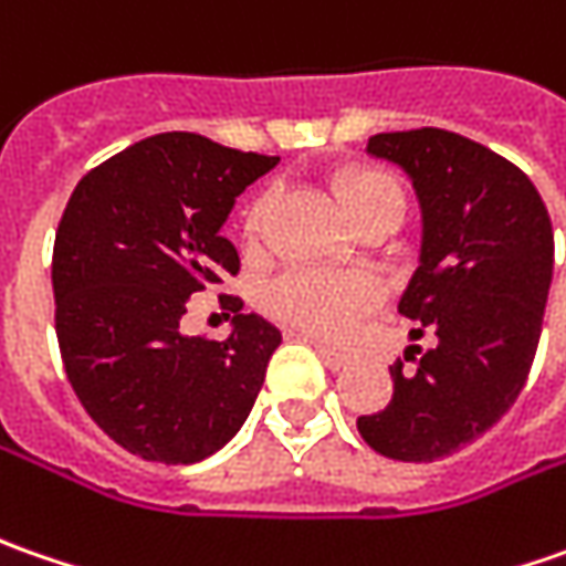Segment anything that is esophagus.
Wrapping results in <instances>:
<instances>
[{"instance_id":"obj_1","label":"esophagus","mask_w":566,"mask_h":566,"mask_svg":"<svg viewBox=\"0 0 566 566\" xmlns=\"http://www.w3.org/2000/svg\"><path fill=\"white\" fill-rule=\"evenodd\" d=\"M310 344H313V347H316V354H319L322 357V363H325V366H328V369H344V366H347V357H344V354H338V350H335V347H328V344H322V342H313V338H310Z\"/></svg>"}]
</instances>
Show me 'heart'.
I'll list each match as a JSON object with an SVG mask.
<instances>
[{
	"label": "heart",
	"instance_id": "b5f03b06",
	"mask_svg": "<svg viewBox=\"0 0 566 566\" xmlns=\"http://www.w3.org/2000/svg\"><path fill=\"white\" fill-rule=\"evenodd\" d=\"M338 200H342L347 219L357 224L366 216L400 206L403 209V193L400 187L381 175V171H354L338 185ZM265 200L253 206L250 212V231H256L260 216H263ZM381 291L376 279L363 272H325V269H297L287 272L279 282L269 287V306L275 316L284 322L306 328L322 338H344L363 313H369L379 303Z\"/></svg>",
	"mask_w": 566,
	"mask_h": 566
}]
</instances>
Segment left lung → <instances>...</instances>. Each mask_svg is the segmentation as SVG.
<instances>
[{
  "label": "left lung",
  "mask_w": 566,
  "mask_h": 566,
  "mask_svg": "<svg viewBox=\"0 0 566 566\" xmlns=\"http://www.w3.org/2000/svg\"><path fill=\"white\" fill-rule=\"evenodd\" d=\"M366 156L398 166L417 193L419 265L398 310L436 344L417 373L391 366L395 398L357 419V429L385 458L429 463L489 432L523 391L552 287L555 234L533 181L460 134H376Z\"/></svg>",
  "instance_id": "8db88e82"
}]
</instances>
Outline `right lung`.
I'll list each match as a JSON object with an SVG mask.
<instances>
[{"label": "right lung", "mask_w": 566, "mask_h": 566, "mask_svg": "<svg viewBox=\"0 0 566 566\" xmlns=\"http://www.w3.org/2000/svg\"><path fill=\"white\" fill-rule=\"evenodd\" d=\"M275 166L279 156L171 130L122 149L71 193L52 247L55 335L84 410L137 458L206 460L256 403L282 332L241 303L224 342L178 322L190 294L238 272L222 224Z\"/></svg>", "instance_id": "1"}]
</instances>
